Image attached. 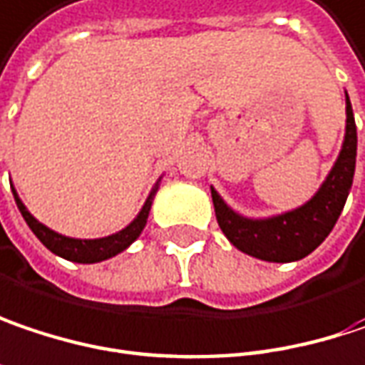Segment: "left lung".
<instances>
[{"label":"left lung","mask_w":365,"mask_h":365,"mask_svg":"<svg viewBox=\"0 0 365 365\" xmlns=\"http://www.w3.org/2000/svg\"><path fill=\"white\" fill-rule=\"evenodd\" d=\"M345 113L347 120L341 152L326 180L305 205L272 217H247L234 211L211 185L217 223L236 249L261 261L290 263L307 257L328 238L347 202L355 173L357 129L347 91Z\"/></svg>","instance_id":"8db88e82"}]
</instances>
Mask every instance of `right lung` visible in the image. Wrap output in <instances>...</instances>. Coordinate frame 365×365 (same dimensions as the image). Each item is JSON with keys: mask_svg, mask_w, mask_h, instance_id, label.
Listing matches in <instances>:
<instances>
[{"mask_svg": "<svg viewBox=\"0 0 365 365\" xmlns=\"http://www.w3.org/2000/svg\"><path fill=\"white\" fill-rule=\"evenodd\" d=\"M158 185H160V178H158V182L154 183V187L150 190L144 207L140 209V213L135 215V219L129 225H125L123 230H118V232L110 234V236H104V238H71V236H64V234L53 232L51 227L43 225L41 221H37L35 217L29 213V209L20 200L16 190H12V192H14V198H16L18 211L22 213L26 225L41 240V245L46 249H50L53 255H58V257H62L66 261H75V263H100V261H106L110 257H116L118 252H123L125 249H129L140 238L142 230L146 227L150 209H152V200H154V196L158 192Z\"/></svg>", "mask_w": 365, "mask_h": 365, "instance_id": "1", "label": "right lung"}]
</instances>
